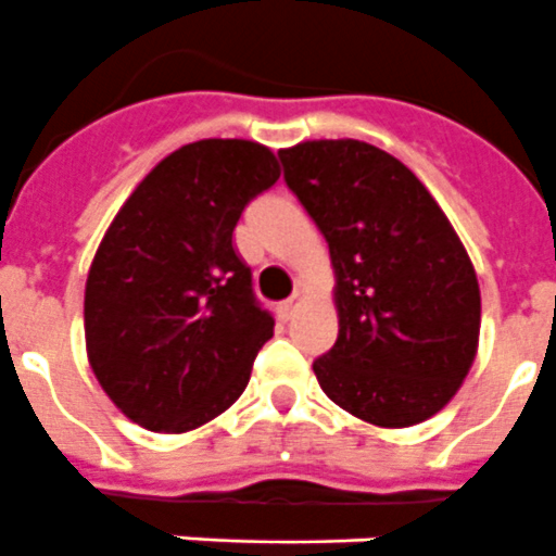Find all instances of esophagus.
<instances>
[{
	"instance_id": "1",
	"label": "esophagus",
	"mask_w": 556,
	"mask_h": 556,
	"mask_svg": "<svg viewBox=\"0 0 556 556\" xmlns=\"http://www.w3.org/2000/svg\"><path fill=\"white\" fill-rule=\"evenodd\" d=\"M300 305H302V293L293 291L291 300H286V302H282V305H279V316H282V319H286V321L293 319V314L300 311Z\"/></svg>"
}]
</instances>
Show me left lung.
<instances>
[{"instance_id":"left-lung-1","label":"left lung","mask_w":556,"mask_h":556,"mask_svg":"<svg viewBox=\"0 0 556 556\" xmlns=\"http://www.w3.org/2000/svg\"><path fill=\"white\" fill-rule=\"evenodd\" d=\"M279 161L336 270L339 336L314 362L319 387L376 427L427 421L478 353L480 288L455 228L404 163L365 141H305Z\"/></svg>"}]
</instances>
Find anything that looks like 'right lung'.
<instances>
[{
  "label": "right lung",
  "instance_id": "right-lung-1",
  "mask_svg": "<svg viewBox=\"0 0 556 556\" xmlns=\"http://www.w3.org/2000/svg\"><path fill=\"white\" fill-rule=\"evenodd\" d=\"M277 180V157L260 143H189L143 177L106 228L84 291V336L98 384L135 424L189 432L249 384L274 316L231 237Z\"/></svg>",
  "mask_w": 556,
  "mask_h": 556
}]
</instances>
